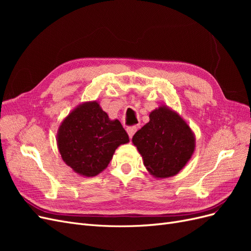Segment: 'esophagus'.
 Here are the masks:
<instances>
[{
	"instance_id": "esophagus-1",
	"label": "esophagus",
	"mask_w": 251,
	"mask_h": 251,
	"mask_svg": "<svg viewBox=\"0 0 251 251\" xmlns=\"http://www.w3.org/2000/svg\"><path fill=\"white\" fill-rule=\"evenodd\" d=\"M137 131V126H128L127 128H126V132H127V135H128V137L130 138H132L133 137V135L135 134V132Z\"/></svg>"
}]
</instances>
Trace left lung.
I'll return each instance as SVG.
<instances>
[{"mask_svg": "<svg viewBox=\"0 0 251 251\" xmlns=\"http://www.w3.org/2000/svg\"><path fill=\"white\" fill-rule=\"evenodd\" d=\"M132 142L147 171L156 179L177 175L196 149L191 126L176 111L164 104L150 113V121L136 132Z\"/></svg>", "mask_w": 251, "mask_h": 251, "instance_id": "1", "label": "left lung"}]
</instances>
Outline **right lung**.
Masks as SVG:
<instances>
[{"label":"right lung","mask_w":251,"mask_h":251,"mask_svg":"<svg viewBox=\"0 0 251 251\" xmlns=\"http://www.w3.org/2000/svg\"><path fill=\"white\" fill-rule=\"evenodd\" d=\"M130 141L118 119H110L98 101L78 104L64 118L56 135L64 162L83 177L108 168L115 150Z\"/></svg>","instance_id":"1"}]
</instances>
